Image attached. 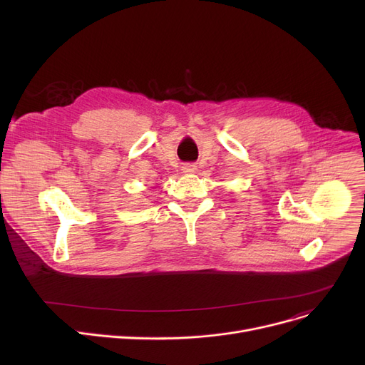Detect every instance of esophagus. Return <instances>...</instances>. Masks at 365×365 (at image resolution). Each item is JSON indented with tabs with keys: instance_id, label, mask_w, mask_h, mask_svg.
I'll list each match as a JSON object with an SVG mask.
<instances>
[{
	"instance_id": "esophagus-1",
	"label": "esophagus",
	"mask_w": 365,
	"mask_h": 365,
	"mask_svg": "<svg viewBox=\"0 0 365 365\" xmlns=\"http://www.w3.org/2000/svg\"><path fill=\"white\" fill-rule=\"evenodd\" d=\"M182 170L183 173H186V175H192V173L197 171V165L194 163H186L182 165Z\"/></svg>"
}]
</instances>
